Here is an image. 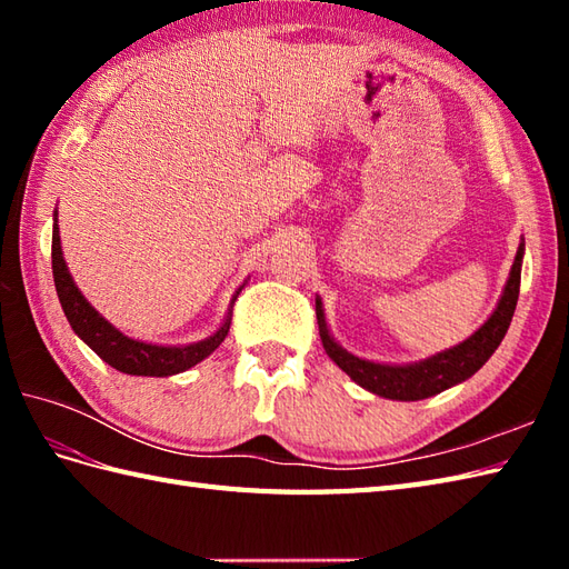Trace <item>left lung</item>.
I'll return each instance as SVG.
<instances>
[{
  "mask_svg": "<svg viewBox=\"0 0 569 569\" xmlns=\"http://www.w3.org/2000/svg\"><path fill=\"white\" fill-rule=\"evenodd\" d=\"M523 251L526 241L521 239L509 281L503 286V293L497 308H493L487 322L481 325L475 335H469L465 342H459L428 359L413 361V365H381V361L361 359L352 352H347L340 342H335V337L330 335L328 328V320H325L322 300L318 296L316 316L325 352H328L335 365L355 383H359L361 389H367L381 398H391V401H422V398H430L435 393L450 389V386L467 381L471 373H477L487 365V359L497 352L506 330H509L518 303V288H521Z\"/></svg>",
  "mask_w": 569,
  "mask_h": 569,
  "instance_id": "8db88e82",
  "label": "left lung"
}]
</instances>
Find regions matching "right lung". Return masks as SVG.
I'll list each match as a JSON object with an SVG mask.
<instances>
[{"instance_id":"obj_1","label":"right lung","mask_w":569,"mask_h":569,"mask_svg":"<svg viewBox=\"0 0 569 569\" xmlns=\"http://www.w3.org/2000/svg\"><path fill=\"white\" fill-rule=\"evenodd\" d=\"M51 263L58 300L60 306H63L72 332H76L102 361H107V365L114 367L117 371L131 373V377H173V373L196 367L204 357H210L214 349L224 342L229 322H232V306L241 288H244L239 286V291L232 296V303L227 308L224 322L210 337H204V340L192 345H151L134 340V337H127L122 330H117L114 325L110 320H104L100 312L88 303V298L80 293V288L72 281V276L68 271L63 249H60L58 212H53Z\"/></svg>"}]
</instances>
